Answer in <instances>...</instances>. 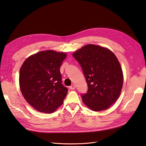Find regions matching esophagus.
Returning a JSON list of instances; mask_svg holds the SVG:
<instances>
[{"label": "esophagus", "instance_id": "obj_1", "mask_svg": "<svg viewBox=\"0 0 146 146\" xmlns=\"http://www.w3.org/2000/svg\"><path fill=\"white\" fill-rule=\"evenodd\" d=\"M69 88H70V90H74L75 88H76V85H72L71 86H70Z\"/></svg>", "mask_w": 146, "mask_h": 146}]
</instances>
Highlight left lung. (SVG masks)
Wrapping results in <instances>:
<instances>
[{
  "mask_svg": "<svg viewBox=\"0 0 146 146\" xmlns=\"http://www.w3.org/2000/svg\"><path fill=\"white\" fill-rule=\"evenodd\" d=\"M73 56L80 64L88 90L82 94L83 103L94 111L107 110L118 99L123 85L120 63L107 48L88 44L75 52Z\"/></svg>",
  "mask_w": 146,
  "mask_h": 146,
  "instance_id": "1",
  "label": "left lung"
}]
</instances>
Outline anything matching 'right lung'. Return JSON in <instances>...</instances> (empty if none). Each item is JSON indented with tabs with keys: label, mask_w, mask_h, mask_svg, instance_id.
I'll return each instance as SVG.
<instances>
[{
	"label": "right lung",
	"mask_w": 146,
	"mask_h": 146,
	"mask_svg": "<svg viewBox=\"0 0 146 146\" xmlns=\"http://www.w3.org/2000/svg\"><path fill=\"white\" fill-rule=\"evenodd\" d=\"M66 57L64 52L41 51L29 56L22 65L21 91L37 111L52 113L63 104L68 90L61 83L60 67Z\"/></svg>",
	"instance_id": "1"
}]
</instances>
